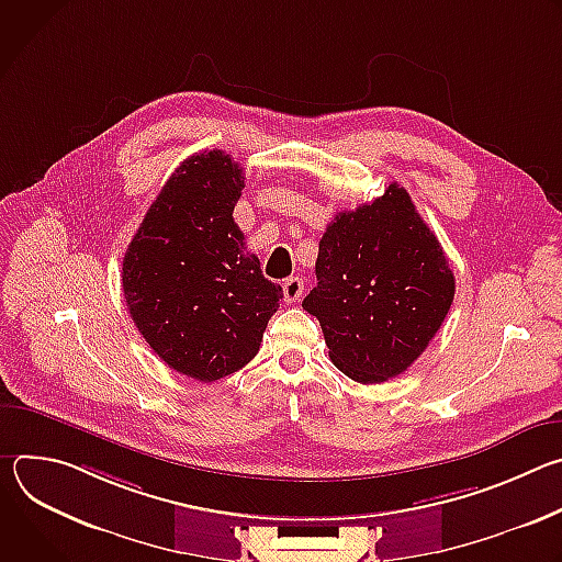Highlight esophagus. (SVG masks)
<instances>
[{
	"label": "esophagus",
	"mask_w": 562,
	"mask_h": 562,
	"mask_svg": "<svg viewBox=\"0 0 562 562\" xmlns=\"http://www.w3.org/2000/svg\"><path fill=\"white\" fill-rule=\"evenodd\" d=\"M284 300L291 304V302H297L300 297H302V293H304V282H302V278H286L284 280Z\"/></svg>",
	"instance_id": "esophagus-1"
}]
</instances>
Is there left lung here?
<instances>
[{
  "label": "left lung",
  "mask_w": 562,
  "mask_h": 562,
  "mask_svg": "<svg viewBox=\"0 0 562 562\" xmlns=\"http://www.w3.org/2000/svg\"><path fill=\"white\" fill-rule=\"evenodd\" d=\"M315 276L302 306L319 319L331 362L362 384L407 371L456 293L438 237L397 182L334 217L319 239Z\"/></svg>",
  "instance_id": "1"
}]
</instances>
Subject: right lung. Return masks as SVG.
I'll list each match as a JSON object with an SVG mask.
<instances>
[{
  "instance_id": "add662e5",
  "label": "right lung",
  "mask_w": 562,
  "mask_h": 562,
  "mask_svg": "<svg viewBox=\"0 0 562 562\" xmlns=\"http://www.w3.org/2000/svg\"><path fill=\"white\" fill-rule=\"evenodd\" d=\"M245 173L224 150L195 153L146 211L124 254L133 323L173 371L215 382L260 351L282 300L233 222Z\"/></svg>"
}]
</instances>
